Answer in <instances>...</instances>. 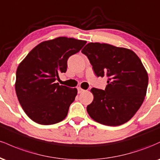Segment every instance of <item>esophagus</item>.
<instances>
[{"label": "esophagus", "instance_id": "obj_1", "mask_svg": "<svg viewBox=\"0 0 160 160\" xmlns=\"http://www.w3.org/2000/svg\"><path fill=\"white\" fill-rule=\"evenodd\" d=\"M84 91H85V90H84V89H81V88H80V87H79L78 89V92L79 94H80V93L83 92Z\"/></svg>", "mask_w": 160, "mask_h": 160}]
</instances>
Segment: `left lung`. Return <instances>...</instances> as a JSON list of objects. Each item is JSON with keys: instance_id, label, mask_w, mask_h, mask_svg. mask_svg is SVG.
Returning a JSON list of instances; mask_svg holds the SVG:
<instances>
[{"instance_id": "1", "label": "left lung", "mask_w": 160, "mask_h": 160, "mask_svg": "<svg viewBox=\"0 0 160 160\" xmlns=\"http://www.w3.org/2000/svg\"><path fill=\"white\" fill-rule=\"evenodd\" d=\"M97 77H107L104 90L92 88L93 102L87 106L95 121L117 126L128 122L142 104L148 76L138 56L130 49L108 43H89L82 49Z\"/></svg>"}]
</instances>
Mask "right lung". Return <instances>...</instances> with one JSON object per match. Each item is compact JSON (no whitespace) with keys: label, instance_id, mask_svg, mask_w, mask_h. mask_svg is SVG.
Segmentation results:
<instances>
[{"label":"right lung","instance_id":"1","mask_svg":"<svg viewBox=\"0 0 160 160\" xmlns=\"http://www.w3.org/2000/svg\"><path fill=\"white\" fill-rule=\"evenodd\" d=\"M86 43L85 40L60 37L40 43L19 64L16 92L28 117L41 125L61 122L78 94L75 88L60 86L56 80L65 73L68 59Z\"/></svg>","mask_w":160,"mask_h":160}]
</instances>
